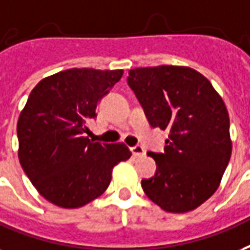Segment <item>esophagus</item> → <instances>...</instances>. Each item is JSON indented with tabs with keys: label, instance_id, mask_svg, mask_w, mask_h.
<instances>
[{
	"label": "esophagus",
	"instance_id": "esophagus-1",
	"mask_svg": "<svg viewBox=\"0 0 250 250\" xmlns=\"http://www.w3.org/2000/svg\"><path fill=\"white\" fill-rule=\"evenodd\" d=\"M131 152H132V155L135 157H140V156H144L146 155V150L143 148L142 146H135L131 148Z\"/></svg>",
	"mask_w": 250,
	"mask_h": 250
}]
</instances>
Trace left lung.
Wrapping results in <instances>:
<instances>
[{
    "instance_id": "obj_1",
    "label": "left lung",
    "mask_w": 250,
    "mask_h": 250,
    "mask_svg": "<svg viewBox=\"0 0 250 250\" xmlns=\"http://www.w3.org/2000/svg\"><path fill=\"white\" fill-rule=\"evenodd\" d=\"M127 83L149 125L169 132L164 153L148 152L157 167L155 176L142 181L144 193L167 212L195 209L216 191L231 159L229 117L222 97L188 66L135 68Z\"/></svg>"
}]
</instances>
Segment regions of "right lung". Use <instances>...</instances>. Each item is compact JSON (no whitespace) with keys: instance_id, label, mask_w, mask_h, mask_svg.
<instances>
[{"instance_id":"obj_1","label":"right lung","mask_w":250,"mask_h":250,"mask_svg":"<svg viewBox=\"0 0 250 250\" xmlns=\"http://www.w3.org/2000/svg\"><path fill=\"white\" fill-rule=\"evenodd\" d=\"M123 70H62L38 83L17 125L19 163L42 197L77 208L104 193L112 167L131 157L123 143L89 140L87 122Z\"/></svg>"}]
</instances>
